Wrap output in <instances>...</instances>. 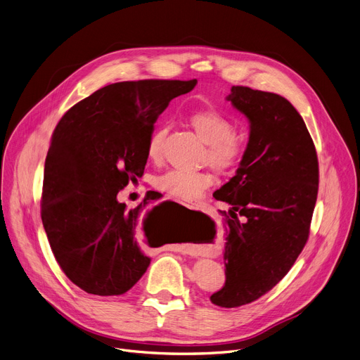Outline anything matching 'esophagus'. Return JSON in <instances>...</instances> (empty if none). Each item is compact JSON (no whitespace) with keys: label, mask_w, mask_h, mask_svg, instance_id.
<instances>
[{"label":"esophagus","mask_w":360,"mask_h":360,"mask_svg":"<svg viewBox=\"0 0 360 360\" xmlns=\"http://www.w3.org/2000/svg\"><path fill=\"white\" fill-rule=\"evenodd\" d=\"M190 207H193V209H199V210H203V209H206V203L205 202H198V203H192L190 205ZM174 251H183V248H179V247H176V248H173Z\"/></svg>","instance_id":"esophagus-1"}]
</instances>
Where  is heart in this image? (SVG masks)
I'll return each mask as SVG.
<instances>
[{"mask_svg":"<svg viewBox=\"0 0 360 360\" xmlns=\"http://www.w3.org/2000/svg\"><path fill=\"white\" fill-rule=\"evenodd\" d=\"M195 132L207 143L206 161L221 173H229L241 162L247 151V139L234 131V123L218 110H199L190 116ZM167 134L165 126L157 128L148 139L146 153L151 160L161 155V143ZM212 183V176L206 172L168 170L154 180L161 192L179 199H193Z\"/></svg>","mask_w":360,"mask_h":360,"instance_id":"heart-1","label":"heart"}]
</instances>
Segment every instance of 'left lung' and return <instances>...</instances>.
<instances>
[{
    "label": "left lung",
    "mask_w": 360,
    "mask_h": 360,
    "mask_svg": "<svg viewBox=\"0 0 360 360\" xmlns=\"http://www.w3.org/2000/svg\"><path fill=\"white\" fill-rule=\"evenodd\" d=\"M226 100L250 120V138L237 174L214 193L232 207L225 219L226 281L210 301L236 308L276 286L301 255L319 195V158L285 97L232 86Z\"/></svg>",
    "instance_id": "obj_1"
}]
</instances>
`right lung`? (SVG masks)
<instances>
[{
  "mask_svg": "<svg viewBox=\"0 0 360 360\" xmlns=\"http://www.w3.org/2000/svg\"><path fill=\"white\" fill-rule=\"evenodd\" d=\"M196 79H141L105 86L62 116L45 161L40 215L67 278L100 297L128 292L151 259L136 240L150 221L117 193L142 177L154 123Z\"/></svg>",
  "mask_w": 360,
  "mask_h": 360,
  "instance_id": "right-lung-1",
  "label": "right lung"
}]
</instances>
